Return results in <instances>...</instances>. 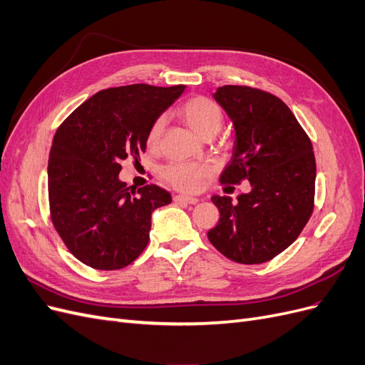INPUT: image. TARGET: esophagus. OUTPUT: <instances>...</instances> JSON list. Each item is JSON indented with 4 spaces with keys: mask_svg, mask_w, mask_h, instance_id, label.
Instances as JSON below:
<instances>
[{
    "mask_svg": "<svg viewBox=\"0 0 365 365\" xmlns=\"http://www.w3.org/2000/svg\"><path fill=\"white\" fill-rule=\"evenodd\" d=\"M173 201L180 202V204H196L200 200H197V197H193V196H187V195H175Z\"/></svg>",
    "mask_w": 365,
    "mask_h": 365,
    "instance_id": "esophagus-1",
    "label": "esophagus"
}]
</instances>
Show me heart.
<instances>
[{
  "label": "heart",
  "mask_w": 365,
  "mask_h": 365,
  "mask_svg": "<svg viewBox=\"0 0 365 365\" xmlns=\"http://www.w3.org/2000/svg\"><path fill=\"white\" fill-rule=\"evenodd\" d=\"M180 114L185 123L202 138L207 135H215L224 123L222 108L205 96H196L189 98L181 106ZM165 123H168L165 115H158L150 123L146 134V145L150 149L160 145ZM207 175L208 168H205V165L189 163H173L163 170V178L165 181L173 185L175 189L185 192H195L200 189L202 180Z\"/></svg>",
  "instance_id": "obj_1"
}]
</instances>
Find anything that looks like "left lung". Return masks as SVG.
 <instances>
[{
    "instance_id": "left-lung-1",
    "label": "left lung",
    "mask_w": 365,
    "mask_h": 365,
    "mask_svg": "<svg viewBox=\"0 0 365 365\" xmlns=\"http://www.w3.org/2000/svg\"><path fill=\"white\" fill-rule=\"evenodd\" d=\"M213 97L236 130L233 157L219 181L248 180L251 190L237 195V202L212 197L220 217L207 236L230 260L264 263L300 236L314 212L312 143L286 103L267 91L225 85Z\"/></svg>"
}]
</instances>
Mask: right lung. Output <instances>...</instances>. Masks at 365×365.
I'll return each mask as SVG.
<instances>
[{
  "instance_id": "add662e5",
  "label": "right lung",
  "mask_w": 365,
  "mask_h": 365,
  "mask_svg": "<svg viewBox=\"0 0 365 365\" xmlns=\"http://www.w3.org/2000/svg\"><path fill=\"white\" fill-rule=\"evenodd\" d=\"M134 83L108 88L63 120L48 160L51 222L76 259L94 269L128 267L149 242L153 210L172 202L150 184L129 190L121 163L140 160L150 123L182 91Z\"/></svg>"
}]
</instances>
